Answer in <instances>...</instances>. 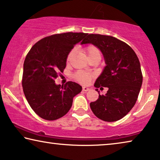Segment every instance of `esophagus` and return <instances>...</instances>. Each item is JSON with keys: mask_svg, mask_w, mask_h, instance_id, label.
Returning <instances> with one entry per match:
<instances>
[{"mask_svg": "<svg viewBox=\"0 0 160 160\" xmlns=\"http://www.w3.org/2000/svg\"><path fill=\"white\" fill-rule=\"evenodd\" d=\"M89 90H90V88H88V87H83L82 88V91L86 92V91H88Z\"/></svg>", "mask_w": 160, "mask_h": 160, "instance_id": "34e87169", "label": "esophagus"}]
</instances>
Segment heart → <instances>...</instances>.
Instances as JSON below:
<instances>
[{"label":"heart","mask_w":160,"mask_h":160,"mask_svg":"<svg viewBox=\"0 0 160 160\" xmlns=\"http://www.w3.org/2000/svg\"><path fill=\"white\" fill-rule=\"evenodd\" d=\"M84 52L86 54L88 59H90L93 54L100 52L99 49H98L96 47L93 46V45H89V46H88L86 48L84 49ZM74 54H75V51H74V50H72V51L70 52V53H69L68 55V57H67V61L70 62L71 59H72ZM75 78L77 79L78 82L83 83V84H85V83L88 82L90 80V79L92 78V75L89 73L79 72L75 75Z\"/></svg>","instance_id":"obj_1"}]
</instances>
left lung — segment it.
<instances>
[{
    "mask_svg": "<svg viewBox=\"0 0 160 160\" xmlns=\"http://www.w3.org/2000/svg\"><path fill=\"white\" fill-rule=\"evenodd\" d=\"M85 44L99 49L106 63L94 86L108 88L102 95L95 89L99 98L90 103V108L104 121L120 120L132 110L141 89L143 78L139 59L132 47L111 36L89 34L81 42Z\"/></svg>",
    "mask_w": 160,
    "mask_h": 160,
    "instance_id": "left-lung-1",
    "label": "left lung"
}]
</instances>
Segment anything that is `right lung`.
I'll return each mask as SVG.
<instances>
[{
    "mask_svg": "<svg viewBox=\"0 0 160 160\" xmlns=\"http://www.w3.org/2000/svg\"><path fill=\"white\" fill-rule=\"evenodd\" d=\"M88 34L68 32L42 39L32 47L23 63L22 86L28 104L40 117L54 121L70 111L82 86L75 82L57 85L74 46Z\"/></svg>",
    "mask_w": 160,
    "mask_h": 160,
    "instance_id": "add662e5",
    "label": "right lung"
}]
</instances>
